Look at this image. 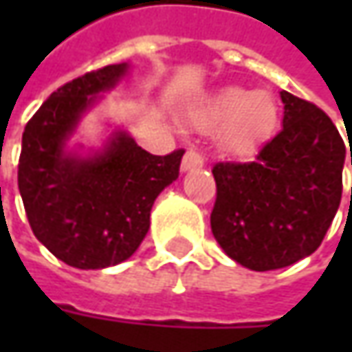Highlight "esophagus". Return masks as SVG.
Returning <instances> with one entry per match:
<instances>
[{
	"label": "esophagus",
	"mask_w": 352,
	"mask_h": 352,
	"mask_svg": "<svg viewBox=\"0 0 352 352\" xmlns=\"http://www.w3.org/2000/svg\"><path fill=\"white\" fill-rule=\"evenodd\" d=\"M204 166V158L197 155L196 151H186V155L182 158V172H188V170H196Z\"/></svg>",
	"instance_id": "1"
}]
</instances>
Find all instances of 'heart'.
I'll return each instance as SVG.
<instances>
[{
	"instance_id": "b5f03b06",
	"label": "heart",
	"mask_w": 352,
	"mask_h": 352,
	"mask_svg": "<svg viewBox=\"0 0 352 352\" xmlns=\"http://www.w3.org/2000/svg\"><path fill=\"white\" fill-rule=\"evenodd\" d=\"M278 117V103L272 94L231 86L197 105L190 113V121L201 131L219 129L225 153L249 156L274 135Z\"/></svg>"
}]
</instances>
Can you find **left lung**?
<instances>
[{
  "label": "left lung",
  "mask_w": 352,
  "mask_h": 352,
  "mask_svg": "<svg viewBox=\"0 0 352 352\" xmlns=\"http://www.w3.org/2000/svg\"><path fill=\"white\" fill-rule=\"evenodd\" d=\"M282 131L250 162H217L215 241L250 270H276L318 250L343 194L345 142L318 105L290 91ZM352 164V148H351Z\"/></svg>",
  "instance_id": "8db88e82"
}]
</instances>
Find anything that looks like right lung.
I'll use <instances>...</instances> for the list:
<instances>
[{"label": "right lung", "instance_id": "obj_1", "mask_svg": "<svg viewBox=\"0 0 352 352\" xmlns=\"http://www.w3.org/2000/svg\"><path fill=\"white\" fill-rule=\"evenodd\" d=\"M127 72L109 64L50 94L23 131L17 182L34 236L62 263L96 270L127 261L151 227L156 196L178 178L182 148L146 153L125 131L103 153H64L82 113Z\"/></svg>", "mask_w": 352, "mask_h": 352}]
</instances>
